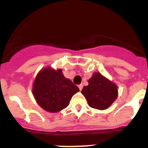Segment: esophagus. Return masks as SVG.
Returning a JSON list of instances; mask_svg holds the SVG:
<instances>
[{
    "instance_id": "esophagus-1",
    "label": "esophagus",
    "mask_w": 148,
    "mask_h": 148,
    "mask_svg": "<svg viewBox=\"0 0 148 148\" xmlns=\"http://www.w3.org/2000/svg\"><path fill=\"white\" fill-rule=\"evenodd\" d=\"M78 87H79V90H81L82 89V87H83V86H82V84H80V85H79V86H78Z\"/></svg>"
}]
</instances>
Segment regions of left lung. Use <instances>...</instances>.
Masks as SVG:
<instances>
[{"label":"left lung","instance_id":"left-lung-1","mask_svg":"<svg viewBox=\"0 0 148 148\" xmlns=\"http://www.w3.org/2000/svg\"><path fill=\"white\" fill-rule=\"evenodd\" d=\"M82 93L90 107L104 110L116 100L118 90L115 84L99 73H95L88 79V85L84 86Z\"/></svg>","mask_w":148,"mask_h":148}]
</instances>
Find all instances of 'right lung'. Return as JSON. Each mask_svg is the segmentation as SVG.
Masks as SVG:
<instances>
[{
  "instance_id": "right-lung-1",
  "label": "right lung",
  "mask_w": 148,
  "mask_h": 148,
  "mask_svg": "<svg viewBox=\"0 0 148 148\" xmlns=\"http://www.w3.org/2000/svg\"><path fill=\"white\" fill-rule=\"evenodd\" d=\"M79 88L66 79L60 69H42L33 84V95L38 104L49 112L56 113L67 107Z\"/></svg>"
}]
</instances>
